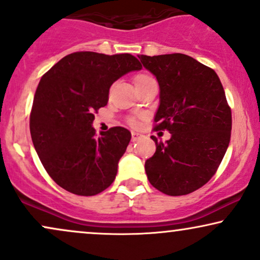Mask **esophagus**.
I'll use <instances>...</instances> for the list:
<instances>
[{"label":"esophagus","instance_id":"obj_1","mask_svg":"<svg viewBox=\"0 0 260 260\" xmlns=\"http://www.w3.org/2000/svg\"><path fill=\"white\" fill-rule=\"evenodd\" d=\"M142 134L140 133H137V132H132V140L133 142H137V140H139L140 138H142Z\"/></svg>","mask_w":260,"mask_h":260}]
</instances>
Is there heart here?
Wrapping results in <instances>:
<instances>
[{"label":"heart","instance_id":"b5f03b06","mask_svg":"<svg viewBox=\"0 0 260 260\" xmlns=\"http://www.w3.org/2000/svg\"><path fill=\"white\" fill-rule=\"evenodd\" d=\"M151 80H154V77L150 76L149 74H138L136 77H134V83H136V87H137V86H140V84H143V83L149 82V81H151ZM129 123L132 124V126H137V124H138V118L131 117Z\"/></svg>","mask_w":260,"mask_h":260}]
</instances>
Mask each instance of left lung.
Listing matches in <instances>:
<instances>
[{
  "mask_svg": "<svg viewBox=\"0 0 260 260\" xmlns=\"http://www.w3.org/2000/svg\"><path fill=\"white\" fill-rule=\"evenodd\" d=\"M160 86L155 131L167 129L166 143L151 138L156 152L145 161L152 186L170 196L195 191L214 176L231 137V109L213 69L186 54L138 55Z\"/></svg>",
  "mask_w": 260,
  "mask_h": 260,
  "instance_id": "1",
  "label": "left lung"
}]
</instances>
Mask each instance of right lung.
I'll return each instance as SVG.
<instances>
[{
  "label": "right lung",
  "mask_w": 260,
  "mask_h": 260,
  "mask_svg": "<svg viewBox=\"0 0 260 260\" xmlns=\"http://www.w3.org/2000/svg\"><path fill=\"white\" fill-rule=\"evenodd\" d=\"M140 69L128 53L75 52L41 79L30 114L31 139L47 173L67 191L93 196L115 180L132 136L112 127L98 137L92 123L108 104L111 84Z\"/></svg>",
  "instance_id": "1"
}]
</instances>
